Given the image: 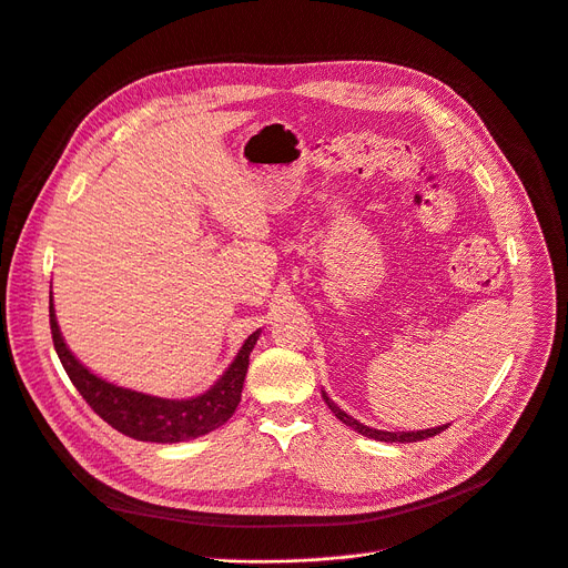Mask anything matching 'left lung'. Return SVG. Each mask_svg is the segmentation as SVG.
Listing matches in <instances>:
<instances>
[{
	"label": "left lung",
	"mask_w": 568,
	"mask_h": 568,
	"mask_svg": "<svg viewBox=\"0 0 568 568\" xmlns=\"http://www.w3.org/2000/svg\"><path fill=\"white\" fill-rule=\"evenodd\" d=\"M322 397H324L326 406L335 413V418H337V420H343L347 427H352V429H356L358 434H363V436H367V438H374V440H386V443H415V440L432 438V436H436V434H440V432H445V429H447V425H443V427H434V429H425V432H402V434H395V432H382V429H369L367 425H363V423L354 420L352 415H347V413H345L343 408H339L335 402H331L326 393H322Z\"/></svg>",
	"instance_id": "8db88e82"
}]
</instances>
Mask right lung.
<instances>
[{"instance_id":"1","label":"right lung","mask_w":568,"mask_h":568,"mask_svg":"<svg viewBox=\"0 0 568 568\" xmlns=\"http://www.w3.org/2000/svg\"><path fill=\"white\" fill-rule=\"evenodd\" d=\"M50 328H52V343L59 354V361L65 374L70 376L72 386L80 390L87 404L116 432L136 440H148V443L192 440L219 429L225 420H229L242 399L244 376L248 369V354L253 352V345L257 343V335H260V331H255L246 337V343L242 345L233 365L225 369V374L207 393L194 399H162V397L134 393L128 388H119L102 382L100 376L91 374L68 352L54 320L52 298H50Z\"/></svg>"}]
</instances>
